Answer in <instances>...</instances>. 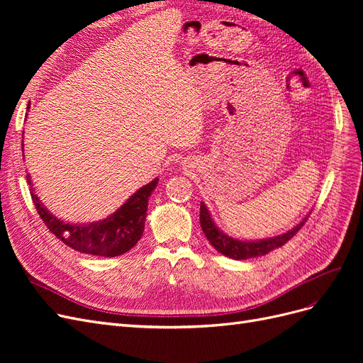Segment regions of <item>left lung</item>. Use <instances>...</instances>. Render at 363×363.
I'll use <instances>...</instances> for the list:
<instances>
[{
  "mask_svg": "<svg viewBox=\"0 0 363 363\" xmlns=\"http://www.w3.org/2000/svg\"><path fill=\"white\" fill-rule=\"evenodd\" d=\"M307 216L301 223H298L294 228H291L289 232L279 236L265 238L259 240H239L221 232V230H219L213 223V219L211 213H208L206 204L203 201L200 204V224L207 240L212 244V247L218 252H221V255L235 260H245L251 257L265 256L269 251L284 245L304 225Z\"/></svg>",
  "mask_w": 363,
  "mask_h": 363,
  "instance_id": "obj_1",
  "label": "left lung"
}]
</instances>
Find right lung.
Masks as SVG:
<instances>
[{
	"label": "right lung",
	"instance_id": "right-lung-1",
	"mask_svg": "<svg viewBox=\"0 0 363 363\" xmlns=\"http://www.w3.org/2000/svg\"><path fill=\"white\" fill-rule=\"evenodd\" d=\"M27 182L31 184L30 174H27ZM157 183L159 179H155L142 186L111 216L89 224L65 223L63 219L54 216L43 206L39 196L33 191V186H30V192L42 221L63 244L75 251L86 252V255L115 257L133 248L144 233L148 199L156 189Z\"/></svg>",
	"mask_w": 363,
	"mask_h": 363
}]
</instances>
